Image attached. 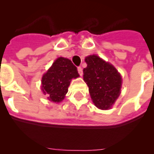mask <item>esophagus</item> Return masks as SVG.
Returning a JSON list of instances; mask_svg holds the SVG:
<instances>
[{
    "instance_id": "34e87169",
    "label": "esophagus",
    "mask_w": 154,
    "mask_h": 154,
    "mask_svg": "<svg viewBox=\"0 0 154 154\" xmlns=\"http://www.w3.org/2000/svg\"><path fill=\"white\" fill-rule=\"evenodd\" d=\"M77 70H78V73L80 74V76H82V74H83L82 68V67H78V68H77Z\"/></svg>"
}]
</instances>
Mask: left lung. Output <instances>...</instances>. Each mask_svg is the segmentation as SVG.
<instances>
[{
	"instance_id": "obj_1",
	"label": "left lung",
	"mask_w": 154,
	"mask_h": 154,
	"mask_svg": "<svg viewBox=\"0 0 154 154\" xmlns=\"http://www.w3.org/2000/svg\"><path fill=\"white\" fill-rule=\"evenodd\" d=\"M83 78L89 87L92 101L100 109H109L121 94V74L112 65L97 55L86 57Z\"/></svg>"
}]
</instances>
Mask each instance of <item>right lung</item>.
<instances>
[{"label": "right lung", "instance_id": "add662e5", "mask_svg": "<svg viewBox=\"0 0 154 154\" xmlns=\"http://www.w3.org/2000/svg\"><path fill=\"white\" fill-rule=\"evenodd\" d=\"M79 77L77 67L68 58L58 57L43 75L42 89L48 100L60 102L67 94L72 78Z\"/></svg>", "mask_w": 154, "mask_h": 154}]
</instances>
